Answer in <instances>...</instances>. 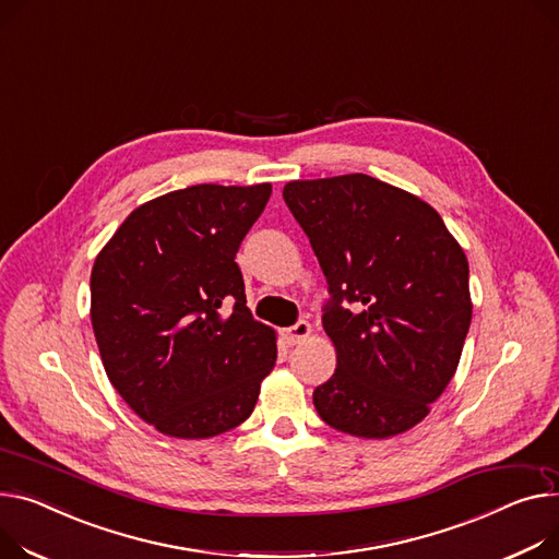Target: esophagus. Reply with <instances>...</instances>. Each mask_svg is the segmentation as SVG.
<instances>
[{
  "label": "esophagus",
  "instance_id": "obj_1",
  "mask_svg": "<svg viewBox=\"0 0 559 559\" xmlns=\"http://www.w3.org/2000/svg\"><path fill=\"white\" fill-rule=\"evenodd\" d=\"M312 334V325L308 323V321H299V323H294L292 328H285L283 330V340L289 344V346H294V344H301V342H306L308 337Z\"/></svg>",
  "mask_w": 559,
  "mask_h": 559
}]
</instances>
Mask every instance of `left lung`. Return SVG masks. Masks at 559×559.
<instances>
[{"instance_id": "1", "label": "left lung", "mask_w": 559, "mask_h": 559, "mask_svg": "<svg viewBox=\"0 0 559 559\" xmlns=\"http://www.w3.org/2000/svg\"><path fill=\"white\" fill-rule=\"evenodd\" d=\"M283 198L332 294L323 328L337 368L312 395L317 414L357 438L408 431L461 361L472 321L463 247L425 200L361 173L294 179Z\"/></svg>"}]
</instances>
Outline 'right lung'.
<instances>
[{
	"instance_id": "obj_1",
	"label": "right lung",
	"mask_w": 559,
	"mask_h": 559,
	"mask_svg": "<svg viewBox=\"0 0 559 559\" xmlns=\"http://www.w3.org/2000/svg\"><path fill=\"white\" fill-rule=\"evenodd\" d=\"M270 195L267 181L159 195L94 260L90 317L107 380L164 436L238 427L276 364V332L251 317L234 260Z\"/></svg>"
}]
</instances>
